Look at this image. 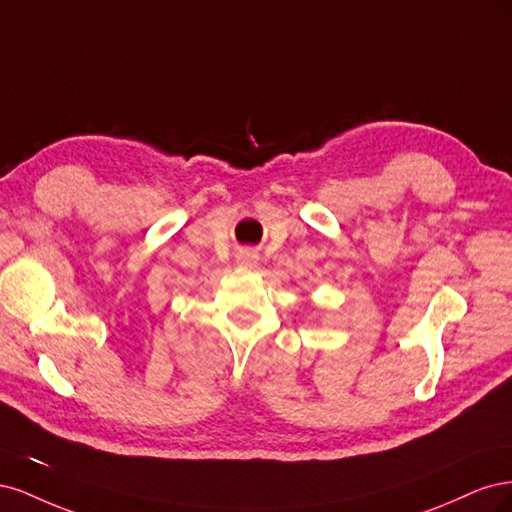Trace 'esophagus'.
Wrapping results in <instances>:
<instances>
[{"instance_id": "1", "label": "esophagus", "mask_w": 512, "mask_h": 512, "mask_svg": "<svg viewBox=\"0 0 512 512\" xmlns=\"http://www.w3.org/2000/svg\"><path fill=\"white\" fill-rule=\"evenodd\" d=\"M250 260H252V254H245L243 256V262H250Z\"/></svg>"}]
</instances>
